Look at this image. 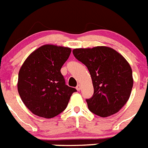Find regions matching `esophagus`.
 <instances>
[{
	"instance_id": "obj_1",
	"label": "esophagus",
	"mask_w": 148,
	"mask_h": 148,
	"mask_svg": "<svg viewBox=\"0 0 148 148\" xmlns=\"http://www.w3.org/2000/svg\"><path fill=\"white\" fill-rule=\"evenodd\" d=\"M76 89H77V91H80V89H81V86H80V84H79V85H77V86Z\"/></svg>"
}]
</instances>
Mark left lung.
Returning <instances> with one entry per match:
<instances>
[{
  "instance_id": "left-lung-1",
  "label": "left lung",
  "mask_w": 148,
  "mask_h": 148,
  "mask_svg": "<svg viewBox=\"0 0 148 148\" xmlns=\"http://www.w3.org/2000/svg\"><path fill=\"white\" fill-rule=\"evenodd\" d=\"M73 54L91 75L94 93L86 99L89 110L101 117L118 112L130 99L133 86L132 71L126 59L105 46L74 49Z\"/></svg>"
}]
</instances>
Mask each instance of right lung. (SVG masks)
Listing matches in <instances>:
<instances>
[{
	"label": "right lung",
	"instance_id": "obj_1",
	"mask_svg": "<svg viewBox=\"0 0 148 148\" xmlns=\"http://www.w3.org/2000/svg\"><path fill=\"white\" fill-rule=\"evenodd\" d=\"M69 47L46 44L33 51L18 71V94L31 112L53 118L66 108L76 89L65 84L60 70L68 60Z\"/></svg>",
	"mask_w": 148,
	"mask_h": 148
}]
</instances>
